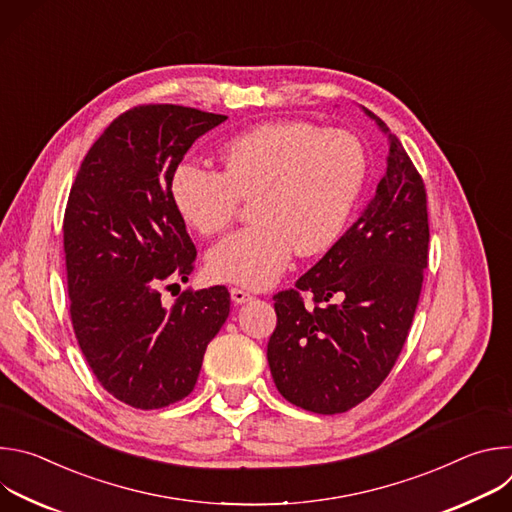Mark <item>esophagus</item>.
<instances>
[{
  "instance_id": "34e87169",
  "label": "esophagus",
  "mask_w": 512,
  "mask_h": 512,
  "mask_svg": "<svg viewBox=\"0 0 512 512\" xmlns=\"http://www.w3.org/2000/svg\"><path fill=\"white\" fill-rule=\"evenodd\" d=\"M253 296L249 294V291H245V289H241V287H231V300L239 306V304H245V302H249Z\"/></svg>"
}]
</instances>
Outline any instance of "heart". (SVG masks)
I'll list each match as a JSON object with an SVG mask.
<instances>
[{"mask_svg": "<svg viewBox=\"0 0 512 512\" xmlns=\"http://www.w3.org/2000/svg\"><path fill=\"white\" fill-rule=\"evenodd\" d=\"M223 172L184 162L170 194L184 221L200 235L223 233L251 202L255 223L214 245L212 277L247 287L271 285L291 255H318L344 231L367 176L362 143L342 129L304 121H271L231 137Z\"/></svg>", "mask_w": 512, "mask_h": 512, "instance_id": "1", "label": "heart"}]
</instances>
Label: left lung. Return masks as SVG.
<instances>
[{
  "label": "left lung",
  "mask_w": 512,
  "mask_h": 512,
  "mask_svg": "<svg viewBox=\"0 0 512 512\" xmlns=\"http://www.w3.org/2000/svg\"><path fill=\"white\" fill-rule=\"evenodd\" d=\"M364 109V107H362ZM373 200L294 289L273 296L267 360L277 391L306 411L344 413L391 373L407 340L427 267L425 186L397 135ZM313 296L303 306L301 294Z\"/></svg>",
  "instance_id": "1"
}]
</instances>
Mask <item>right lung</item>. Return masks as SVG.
<instances>
[{
  "label": "right lung",
  "mask_w": 512,
  "mask_h": 512,
  "mask_svg": "<svg viewBox=\"0 0 512 512\" xmlns=\"http://www.w3.org/2000/svg\"><path fill=\"white\" fill-rule=\"evenodd\" d=\"M225 119L182 105L133 107L93 143L68 194L72 328L101 387L135 409L190 395L208 342L229 318L225 285L186 289L172 306L160 294V285L188 281L196 259L170 194L174 170Z\"/></svg>",
  "instance_id": "right-lung-1"
}]
</instances>
